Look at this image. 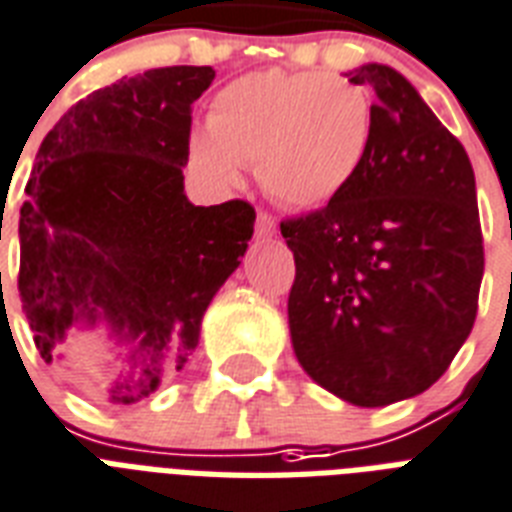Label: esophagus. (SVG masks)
Masks as SVG:
<instances>
[{
    "label": "esophagus",
    "mask_w": 512,
    "mask_h": 512,
    "mask_svg": "<svg viewBox=\"0 0 512 512\" xmlns=\"http://www.w3.org/2000/svg\"><path fill=\"white\" fill-rule=\"evenodd\" d=\"M256 237H261V240L275 237V219H272V216H267V213H259V216H256Z\"/></svg>",
    "instance_id": "1"
}]
</instances>
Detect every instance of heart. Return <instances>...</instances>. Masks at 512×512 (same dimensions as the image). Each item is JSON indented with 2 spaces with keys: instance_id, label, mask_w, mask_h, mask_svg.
I'll return each instance as SVG.
<instances>
[{
  "instance_id": "heart-1",
  "label": "heart",
  "mask_w": 512,
  "mask_h": 512,
  "mask_svg": "<svg viewBox=\"0 0 512 512\" xmlns=\"http://www.w3.org/2000/svg\"><path fill=\"white\" fill-rule=\"evenodd\" d=\"M371 144V104L360 87L320 71H259L229 82L194 130L189 157L219 192L256 162L261 189L285 208L315 211L358 176Z\"/></svg>"
}]
</instances>
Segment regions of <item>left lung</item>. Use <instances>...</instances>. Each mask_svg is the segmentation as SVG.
<instances>
[{"mask_svg":"<svg viewBox=\"0 0 512 512\" xmlns=\"http://www.w3.org/2000/svg\"><path fill=\"white\" fill-rule=\"evenodd\" d=\"M374 87L358 176L323 211L280 224L296 280L288 328L312 382L352 406L414 398L473 331L483 277L473 165L400 71H347Z\"/></svg>","mask_w":512,"mask_h":512,"instance_id":"obj_1","label":"left lung"}]
</instances>
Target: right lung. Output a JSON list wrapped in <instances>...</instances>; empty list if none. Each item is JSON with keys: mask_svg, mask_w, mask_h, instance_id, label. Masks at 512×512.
Returning a JSON list of instances; mask_svg holds the SVG:
<instances>
[{"mask_svg": "<svg viewBox=\"0 0 512 512\" xmlns=\"http://www.w3.org/2000/svg\"><path fill=\"white\" fill-rule=\"evenodd\" d=\"M213 77L211 66H165L95 90L47 133L26 184L23 315L39 355L61 368L69 336L104 328L120 374L90 387L114 406L184 368L253 237L248 202L205 208L184 192L189 112Z\"/></svg>", "mask_w": 512, "mask_h": 512, "instance_id": "add662e5", "label": "right lung"}]
</instances>
